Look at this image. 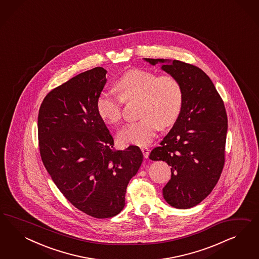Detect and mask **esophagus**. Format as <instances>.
<instances>
[{"instance_id": "obj_1", "label": "esophagus", "mask_w": 259, "mask_h": 259, "mask_svg": "<svg viewBox=\"0 0 259 259\" xmlns=\"http://www.w3.org/2000/svg\"><path fill=\"white\" fill-rule=\"evenodd\" d=\"M141 152H142V154H143V157H145V158H147V157H149V148H147V147H141Z\"/></svg>"}]
</instances>
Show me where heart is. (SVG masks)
Listing matches in <instances>:
<instances>
[{
  "mask_svg": "<svg viewBox=\"0 0 259 259\" xmlns=\"http://www.w3.org/2000/svg\"><path fill=\"white\" fill-rule=\"evenodd\" d=\"M118 97L103 92L96 101L100 118L110 124H118L122 118V102L139 100L141 119L123 126L118 133L119 141L138 146L148 145L158 128L172 126L181 116L183 88L172 75H160L145 69H130L114 84Z\"/></svg>",
  "mask_w": 259,
  "mask_h": 259,
  "instance_id": "heart-1",
  "label": "heart"
}]
</instances>
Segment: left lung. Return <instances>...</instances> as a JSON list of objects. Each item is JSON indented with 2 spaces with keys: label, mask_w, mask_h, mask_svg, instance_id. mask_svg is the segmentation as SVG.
Here are the masks:
<instances>
[{
  "label": "left lung",
  "mask_w": 259,
  "mask_h": 259,
  "mask_svg": "<svg viewBox=\"0 0 259 259\" xmlns=\"http://www.w3.org/2000/svg\"><path fill=\"white\" fill-rule=\"evenodd\" d=\"M181 81V116L150 159L170 165L171 180L162 189L167 203L188 209L200 203L214 188L225 162L227 113L211 78L193 64L174 60L144 59ZM169 62V65H166Z\"/></svg>",
  "instance_id": "obj_1"
}]
</instances>
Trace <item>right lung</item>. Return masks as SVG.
Segmentation results:
<instances>
[{
    "label": "right lung",
    "instance_id": "1",
    "mask_svg": "<svg viewBox=\"0 0 259 259\" xmlns=\"http://www.w3.org/2000/svg\"><path fill=\"white\" fill-rule=\"evenodd\" d=\"M106 73L95 67L56 87L38 116L39 154L47 172L73 206L96 219L113 218L123 209L127 185L143 158L138 146L115 150L97 113Z\"/></svg>",
    "mask_w": 259,
    "mask_h": 259
}]
</instances>
